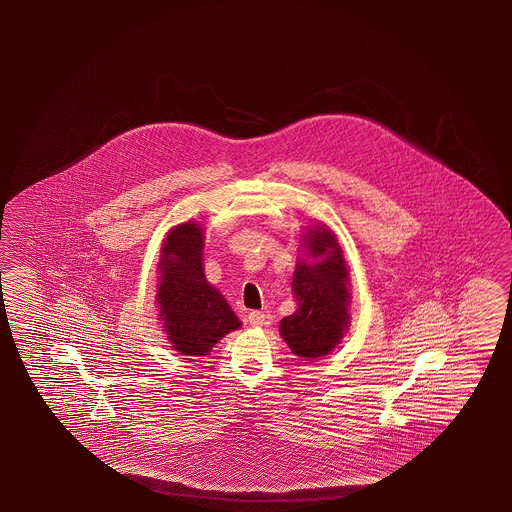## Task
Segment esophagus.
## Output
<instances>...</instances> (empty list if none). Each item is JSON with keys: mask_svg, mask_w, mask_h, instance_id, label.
<instances>
[{"mask_svg": "<svg viewBox=\"0 0 512 512\" xmlns=\"http://www.w3.org/2000/svg\"><path fill=\"white\" fill-rule=\"evenodd\" d=\"M247 319H249V323H251L252 326H263L267 323V316H265L263 312H260V310H254V312H251Z\"/></svg>", "mask_w": 512, "mask_h": 512, "instance_id": "34e87169", "label": "esophagus"}]
</instances>
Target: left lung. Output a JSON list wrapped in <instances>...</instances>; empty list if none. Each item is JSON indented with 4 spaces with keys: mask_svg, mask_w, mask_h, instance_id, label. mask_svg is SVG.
<instances>
[{
    "mask_svg": "<svg viewBox=\"0 0 512 512\" xmlns=\"http://www.w3.org/2000/svg\"><path fill=\"white\" fill-rule=\"evenodd\" d=\"M301 249L307 258L298 261L292 279L298 308L281 319L279 332L292 354L312 361L341 343L350 326L352 296L341 245L326 225L310 227Z\"/></svg>",
    "mask_w": 512,
    "mask_h": 512,
    "instance_id": "8db88e82",
    "label": "left lung"
}]
</instances>
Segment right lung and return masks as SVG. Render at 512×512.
<instances>
[{"label":"right lung","mask_w":512,"mask_h":512,"mask_svg":"<svg viewBox=\"0 0 512 512\" xmlns=\"http://www.w3.org/2000/svg\"><path fill=\"white\" fill-rule=\"evenodd\" d=\"M204 233L195 222L169 231L158 261V317L178 354L207 355L223 335L242 323L220 290L205 279Z\"/></svg>","instance_id":"add662e5"}]
</instances>
